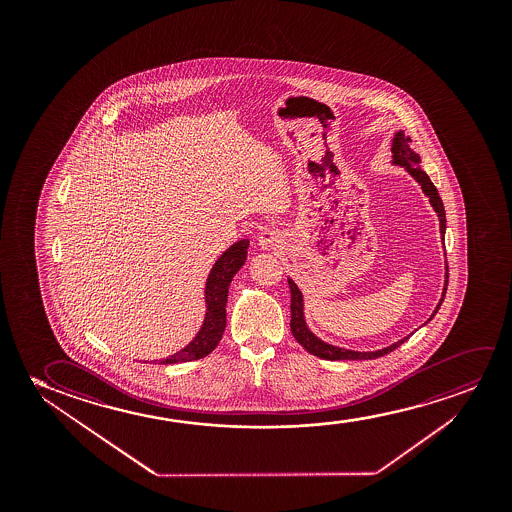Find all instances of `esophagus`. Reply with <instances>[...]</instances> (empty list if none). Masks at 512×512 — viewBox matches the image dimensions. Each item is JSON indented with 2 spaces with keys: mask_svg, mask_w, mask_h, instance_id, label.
Returning a JSON list of instances; mask_svg holds the SVG:
<instances>
[{
  "mask_svg": "<svg viewBox=\"0 0 512 512\" xmlns=\"http://www.w3.org/2000/svg\"><path fill=\"white\" fill-rule=\"evenodd\" d=\"M257 245L264 252H278L283 248V239H281L280 232L267 229V231L260 232Z\"/></svg>",
  "mask_w": 512,
  "mask_h": 512,
  "instance_id": "1",
  "label": "esophagus"
}]
</instances>
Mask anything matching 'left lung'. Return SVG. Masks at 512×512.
<instances>
[{
  "mask_svg": "<svg viewBox=\"0 0 512 512\" xmlns=\"http://www.w3.org/2000/svg\"><path fill=\"white\" fill-rule=\"evenodd\" d=\"M411 138L404 134V131H397L393 134L392 140V164L393 166H402L406 169L409 175L413 176L416 182L420 183L423 194L428 197V201L432 204L437 217H439V227H441V239L444 241V234H446V211H444V204H442L441 196L435 189L434 183L428 178L427 173L421 169L420 155L414 152L413 148L409 147ZM448 262H446V273H444V287H442V297L439 299V304L435 306L434 313L430 315L427 322L434 318L435 313L441 308L444 295H446V288H448ZM288 285H290V295H292V304H290V311H292V320H290V329L294 334L297 343L301 344L304 350H308L311 355L315 357L325 358V360H372V358H379L390 353V351L399 348L400 344L406 343L409 336L402 337L397 343L390 344L386 348L376 351H355L346 350L341 346H334V344L325 343L320 337L315 336L309 330L308 323H306V316H304V297L299 287L295 285L292 278H288Z\"/></svg>",
  "mask_w": 512,
  "mask_h": 512,
  "instance_id": "obj_1",
  "label": "left lung"
}]
</instances>
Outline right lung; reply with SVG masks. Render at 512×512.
Wrapping results in <instances>:
<instances>
[{"instance_id": "1", "label": "right lung", "mask_w": 512, "mask_h": 512, "mask_svg": "<svg viewBox=\"0 0 512 512\" xmlns=\"http://www.w3.org/2000/svg\"><path fill=\"white\" fill-rule=\"evenodd\" d=\"M250 241L239 239L234 245L229 246L211 267L210 274L204 285V320L201 329L197 330L196 336L192 337L187 346L176 351L175 355L159 360V364H180L203 358L217 348L225 330V304L227 294L234 274L238 273L241 266L246 262ZM157 362V360H154Z\"/></svg>"}]
</instances>
